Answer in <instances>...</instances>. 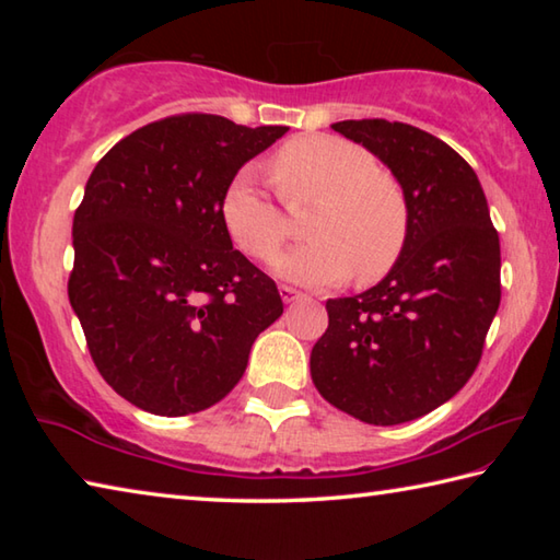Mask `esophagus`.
Returning a JSON list of instances; mask_svg holds the SVG:
<instances>
[{
    "mask_svg": "<svg viewBox=\"0 0 560 560\" xmlns=\"http://www.w3.org/2000/svg\"><path fill=\"white\" fill-rule=\"evenodd\" d=\"M279 293H281L283 303H293V301L303 299V293H301V291H296L293 287H281V289H279Z\"/></svg>",
    "mask_w": 560,
    "mask_h": 560,
    "instance_id": "esophagus-1",
    "label": "esophagus"
}]
</instances>
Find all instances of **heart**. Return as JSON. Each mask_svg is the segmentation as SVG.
<instances>
[{"instance_id": "b5f03b06", "label": "heart", "mask_w": 560, "mask_h": 560, "mask_svg": "<svg viewBox=\"0 0 560 560\" xmlns=\"http://www.w3.org/2000/svg\"><path fill=\"white\" fill-rule=\"evenodd\" d=\"M269 167L283 202H311L303 217L311 240L277 259L281 279L328 287L355 271L358 283H373L395 267L410 234V205L365 148L336 136H301L283 143ZM220 217L230 240L257 261L277 257L291 232L249 167L224 187Z\"/></svg>"}]
</instances>
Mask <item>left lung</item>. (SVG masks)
Listing matches in <instances>:
<instances>
[{"label": "left lung", "instance_id": "8db88e82", "mask_svg": "<svg viewBox=\"0 0 560 560\" xmlns=\"http://www.w3.org/2000/svg\"><path fill=\"white\" fill-rule=\"evenodd\" d=\"M330 128L390 167L410 234L381 283L326 301L311 377L338 410L387 428L432 412L477 371L501 301L499 234L477 173L440 138L383 118Z\"/></svg>", "mask_w": 560, "mask_h": 560}]
</instances>
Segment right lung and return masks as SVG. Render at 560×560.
I'll list each match as a JSON object with an SVG mask.
<instances>
[{"label":"right lung","mask_w":560,"mask_h":560,"mask_svg":"<svg viewBox=\"0 0 560 560\" xmlns=\"http://www.w3.org/2000/svg\"><path fill=\"white\" fill-rule=\"evenodd\" d=\"M287 130L183 113L93 167L73 214L69 301L103 381L140 410L183 417L220 402L283 314L277 283L232 246L220 202Z\"/></svg>","instance_id":"1"}]
</instances>
